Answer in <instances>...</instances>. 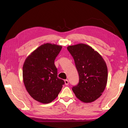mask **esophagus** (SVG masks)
I'll return each instance as SVG.
<instances>
[{
  "label": "esophagus",
  "mask_w": 128,
  "mask_h": 128,
  "mask_svg": "<svg viewBox=\"0 0 128 128\" xmlns=\"http://www.w3.org/2000/svg\"><path fill=\"white\" fill-rule=\"evenodd\" d=\"M64 82H65V84H66V85H68L69 84V81L68 80H64Z\"/></svg>",
  "instance_id": "esophagus-1"
}]
</instances>
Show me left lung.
<instances>
[{"label":"left lung","instance_id":"8db88e82","mask_svg":"<svg viewBox=\"0 0 128 128\" xmlns=\"http://www.w3.org/2000/svg\"><path fill=\"white\" fill-rule=\"evenodd\" d=\"M74 59L79 82L72 90L84 103H91L102 94L107 85L108 69L102 56L91 46L84 43L67 47Z\"/></svg>","mask_w":128,"mask_h":128}]
</instances>
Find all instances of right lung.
I'll return each instance as SVG.
<instances>
[{"mask_svg": "<svg viewBox=\"0 0 128 128\" xmlns=\"http://www.w3.org/2000/svg\"><path fill=\"white\" fill-rule=\"evenodd\" d=\"M62 46L44 43L27 57L22 67L24 85L29 94L42 103L52 102L58 96L64 81L57 76L54 60Z\"/></svg>", "mask_w": 128, "mask_h": 128, "instance_id": "add662e5", "label": "right lung"}]
</instances>
